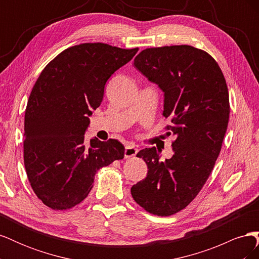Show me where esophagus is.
<instances>
[{
  "label": "esophagus",
  "mask_w": 259,
  "mask_h": 259,
  "mask_svg": "<svg viewBox=\"0 0 259 259\" xmlns=\"http://www.w3.org/2000/svg\"><path fill=\"white\" fill-rule=\"evenodd\" d=\"M138 152V149L133 146V145H127L125 147V150H124V156L125 158H132V156H135Z\"/></svg>",
  "instance_id": "1"
}]
</instances>
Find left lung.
<instances>
[{"label": "left lung", "mask_w": 259, "mask_h": 259, "mask_svg": "<svg viewBox=\"0 0 259 259\" xmlns=\"http://www.w3.org/2000/svg\"><path fill=\"white\" fill-rule=\"evenodd\" d=\"M134 67L164 93L166 135L175 140L164 162L155 147L137 153L148 173L131 192L149 213L169 216L197 197L213 170L228 126V88L215 59L190 45L144 50Z\"/></svg>", "instance_id": "left-lung-1"}]
</instances>
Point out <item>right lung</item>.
I'll return each mask as SVG.
<instances>
[{
  "mask_svg": "<svg viewBox=\"0 0 259 259\" xmlns=\"http://www.w3.org/2000/svg\"><path fill=\"white\" fill-rule=\"evenodd\" d=\"M138 49L84 43L60 53L36 80L26 108L23 159L31 187L45 205L67 209L81 203L97 170L124 156L115 139L90 144V116L104 99L105 85Z\"/></svg>",
  "mask_w": 259,
  "mask_h": 259,
  "instance_id": "right-lung-1",
  "label": "right lung"
}]
</instances>
